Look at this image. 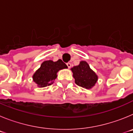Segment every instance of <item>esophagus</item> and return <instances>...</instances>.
Here are the masks:
<instances>
[{"label": "esophagus", "mask_w": 133, "mask_h": 133, "mask_svg": "<svg viewBox=\"0 0 133 133\" xmlns=\"http://www.w3.org/2000/svg\"><path fill=\"white\" fill-rule=\"evenodd\" d=\"M66 65H67L68 68H70V66H71V64H70V63H66Z\"/></svg>", "instance_id": "obj_1"}]
</instances>
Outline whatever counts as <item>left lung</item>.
<instances>
[{
  "mask_svg": "<svg viewBox=\"0 0 133 133\" xmlns=\"http://www.w3.org/2000/svg\"><path fill=\"white\" fill-rule=\"evenodd\" d=\"M75 78V83L81 87L90 89L93 87L98 81V76L90 69L86 61H82L79 64L70 69Z\"/></svg>",
  "mask_w": 133,
  "mask_h": 133,
  "instance_id": "1",
  "label": "left lung"
}]
</instances>
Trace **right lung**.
<instances>
[{
  "label": "right lung",
  "mask_w": 133,
  "mask_h": 133,
  "mask_svg": "<svg viewBox=\"0 0 133 133\" xmlns=\"http://www.w3.org/2000/svg\"><path fill=\"white\" fill-rule=\"evenodd\" d=\"M65 63L59 59L56 62L49 60L44 61L41 67L35 71L32 75L33 81L40 88L51 85L57 77V72L60 70L67 69Z\"/></svg>",
  "instance_id": "right-lung-1"
}]
</instances>
